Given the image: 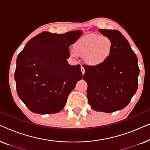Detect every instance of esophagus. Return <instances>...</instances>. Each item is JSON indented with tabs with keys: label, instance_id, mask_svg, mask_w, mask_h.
Instances as JSON below:
<instances>
[{
	"label": "esophagus",
	"instance_id": "1",
	"mask_svg": "<svg viewBox=\"0 0 150 150\" xmlns=\"http://www.w3.org/2000/svg\"><path fill=\"white\" fill-rule=\"evenodd\" d=\"M81 72L83 74V75H84V74L85 73V68L83 66H81Z\"/></svg>",
	"mask_w": 150,
	"mask_h": 150
}]
</instances>
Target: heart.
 Returning a JSON list of instances; mask_svg holds the SVG:
<instances>
[{
  "label": "heart",
  "instance_id": "obj_1",
  "mask_svg": "<svg viewBox=\"0 0 150 150\" xmlns=\"http://www.w3.org/2000/svg\"><path fill=\"white\" fill-rule=\"evenodd\" d=\"M113 44L109 38L101 35L90 33L79 39L73 45L72 57H83L84 63L88 66H101L111 55Z\"/></svg>",
  "mask_w": 150,
  "mask_h": 150
}]
</instances>
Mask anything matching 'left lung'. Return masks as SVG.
<instances>
[{
    "label": "left lung",
    "instance_id": "1",
    "mask_svg": "<svg viewBox=\"0 0 150 150\" xmlns=\"http://www.w3.org/2000/svg\"><path fill=\"white\" fill-rule=\"evenodd\" d=\"M113 44L111 55L101 66L85 67L88 102L96 111L112 112L124 108L138 87V59L117 30L99 29Z\"/></svg>",
    "mask_w": 150,
    "mask_h": 150
}]
</instances>
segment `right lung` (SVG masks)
Instances as JSON below:
<instances>
[{
  "label": "right lung",
  "mask_w": 150,
  "mask_h": 150,
  "mask_svg": "<svg viewBox=\"0 0 150 150\" xmlns=\"http://www.w3.org/2000/svg\"><path fill=\"white\" fill-rule=\"evenodd\" d=\"M83 34L44 31L26 43L17 57L15 81L18 95L28 109L38 114L63 110L76 84L83 79L80 65L67 62L69 47Z\"/></svg>",
  "instance_id": "obj_1"
}]
</instances>
